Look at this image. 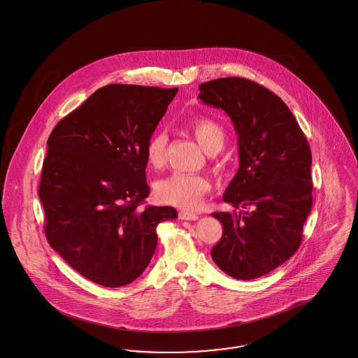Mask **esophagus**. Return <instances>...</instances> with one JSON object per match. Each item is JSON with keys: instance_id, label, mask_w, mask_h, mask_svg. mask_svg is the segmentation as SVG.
<instances>
[{"instance_id": "1", "label": "esophagus", "mask_w": 358, "mask_h": 358, "mask_svg": "<svg viewBox=\"0 0 358 358\" xmlns=\"http://www.w3.org/2000/svg\"><path fill=\"white\" fill-rule=\"evenodd\" d=\"M178 217L181 220H196L198 215H195L193 213H189V211H180L178 213Z\"/></svg>"}]
</instances>
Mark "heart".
<instances>
[{"label": "heart", "instance_id": "obj_1", "mask_svg": "<svg viewBox=\"0 0 358 358\" xmlns=\"http://www.w3.org/2000/svg\"><path fill=\"white\" fill-rule=\"evenodd\" d=\"M196 141L206 153L219 152L224 144V131L217 122L208 118H198L189 126ZM168 136L156 132L147 141L144 159L148 166L157 169L165 160ZM211 185L206 177L199 174L173 173L164 177L155 184L156 198L165 205L180 208H194L208 193Z\"/></svg>", "mask_w": 358, "mask_h": 358}]
</instances>
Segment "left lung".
Wrapping results in <instances>:
<instances>
[{"label": "left lung", "mask_w": 358, "mask_h": 358, "mask_svg": "<svg viewBox=\"0 0 358 358\" xmlns=\"http://www.w3.org/2000/svg\"><path fill=\"white\" fill-rule=\"evenodd\" d=\"M198 98L222 108L238 134V172L223 194L236 213H213L223 235L211 257L248 281L289 260L301 245L313 207L311 150L293 113L266 87L241 77L199 85Z\"/></svg>", "instance_id": "8db88e82"}]
</instances>
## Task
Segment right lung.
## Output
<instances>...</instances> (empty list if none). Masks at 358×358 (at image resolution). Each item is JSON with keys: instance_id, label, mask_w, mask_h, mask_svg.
Here are the masks:
<instances>
[{"instance_id": "obj_1", "label": "right lung", "mask_w": 358, "mask_h": 358, "mask_svg": "<svg viewBox=\"0 0 358 358\" xmlns=\"http://www.w3.org/2000/svg\"><path fill=\"white\" fill-rule=\"evenodd\" d=\"M178 87H99L51 132L39 198L52 250L105 287L135 281L173 207L139 205L150 194L144 148Z\"/></svg>"}]
</instances>
